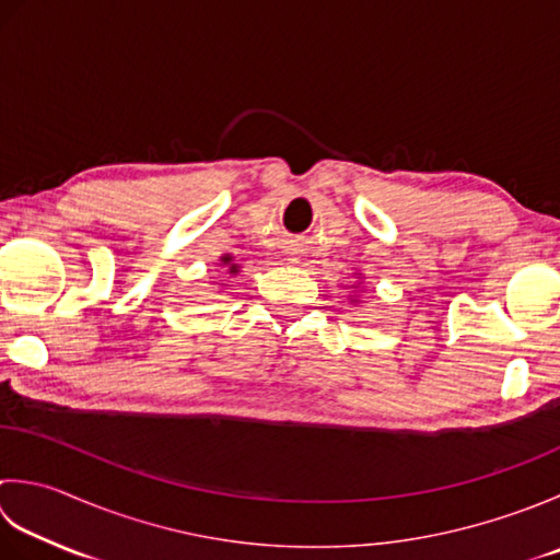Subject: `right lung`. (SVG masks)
Listing matches in <instances>:
<instances>
[{
  "instance_id": "obj_1",
  "label": "right lung",
  "mask_w": 560,
  "mask_h": 560,
  "mask_svg": "<svg viewBox=\"0 0 560 560\" xmlns=\"http://www.w3.org/2000/svg\"><path fill=\"white\" fill-rule=\"evenodd\" d=\"M221 261H223V267H228V273H237V265H233V257L225 255V257H221Z\"/></svg>"
}]
</instances>
